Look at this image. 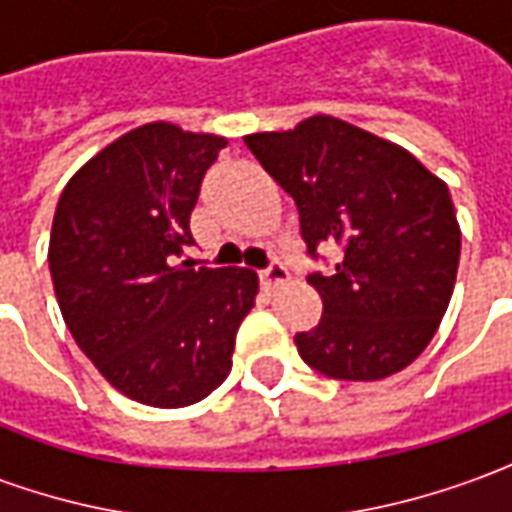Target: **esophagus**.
Returning a JSON list of instances; mask_svg holds the SVG:
<instances>
[{"label": "esophagus", "instance_id": "obj_1", "mask_svg": "<svg viewBox=\"0 0 512 512\" xmlns=\"http://www.w3.org/2000/svg\"><path fill=\"white\" fill-rule=\"evenodd\" d=\"M282 282H288V268H285V263L274 260L271 266L260 271V285L266 290H274L277 285H282Z\"/></svg>", "mask_w": 512, "mask_h": 512}]
</instances>
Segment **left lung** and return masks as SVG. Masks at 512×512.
<instances>
[{
	"label": "left lung",
	"mask_w": 512,
	"mask_h": 512,
	"mask_svg": "<svg viewBox=\"0 0 512 512\" xmlns=\"http://www.w3.org/2000/svg\"><path fill=\"white\" fill-rule=\"evenodd\" d=\"M244 142L296 200L307 252L343 246L334 271L307 277L323 318L296 334L301 359L340 381L400 373L428 348L455 288L461 227L447 183L395 142L329 115Z\"/></svg>",
	"instance_id": "left-lung-1"
}]
</instances>
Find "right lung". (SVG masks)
<instances>
[{
	"label": "right lung",
	"mask_w": 512,
	"mask_h": 512,
	"mask_svg": "<svg viewBox=\"0 0 512 512\" xmlns=\"http://www.w3.org/2000/svg\"><path fill=\"white\" fill-rule=\"evenodd\" d=\"M227 139L147 123L95 153L62 189L49 268L65 326L98 373L156 408L191 406L230 376L255 307L252 268L172 266Z\"/></svg>",
	"instance_id": "right-lung-1"
}]
</instances>
